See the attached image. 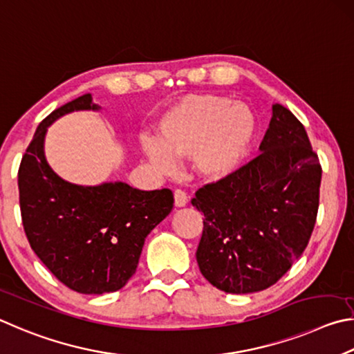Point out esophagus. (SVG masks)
Listing matches in <instances>:
<instances>
[{
    "mask_svg": "<svg viewBox=\"0 0 354 354\" xmlns=\"http://www.w3.org/2000/svg\"><path fill=\"white\" fill-rule=\"evenodd\" d=\"M174 203L176 207H185L188 203V196L183 189H176L174 191Z\"/></svg>",
    "mask_w": 354,
    "mask_h": 354,
    "instance_id": "esophagus-1",
    "label": "esophagus"
}]
</instances>
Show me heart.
<instances>
[{"label": "heart", "instance_id": "1", "mask_svg": "<svg viewBox=\"0 0 354 354\" xmlns=\"http://www.w3.org/2000/svg\"><path fill=\"white\" fill-rule=\"evenodd\" d=\"M158 138L141 136L142 152L161 174L176 169L177 157H191L196 172L221 180L236 169L257 135V116L243 102L219 95H189L167 109L157 124Z\"/></svg>", "mask_w": 354, "mask_h": 354}]
</instances>
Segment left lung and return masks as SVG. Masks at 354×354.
I'll use <instances>...</instances> for the list:
<instances>
[{
    "mask_svg": "<svg viewBox=\"0 0 354 354\" xmlns=\"http://www.w3.org/2000/svg\"><path fill=\"white\" fill-rule=\"evenodd\" d=\"M261 153L196 191L203 213L196 258L202 275L228 294L275 284L301 257L319 209L322 166L303 124L275 104Z\"/></svg>",
    "mask_w": 354,
    "mask_h": 354,
    "instance_id": "left-lung-1",
    "label": "left lung"
}]
</instances>
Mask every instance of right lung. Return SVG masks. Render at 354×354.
<instances>
[{"mask_svg": "<svg viewBox=\"0 0 354 354\" xmlns=\"http://www.w3.org/2000/svg\"><path fill=\"white\" fill-rule=\"evenodd\" d=\"M91 95L62 107L37 127L18 169L24 233L40 261L79 294L115 292L135 274L145 239L174 207L172 191L127 183L71 185L46 163L49 124L74 110H96Z\"/></svg>", "mask_w": 354, "mask_h": 354, "instance_id": "right-lung-1", "label": "right lung"}]
</instances>
